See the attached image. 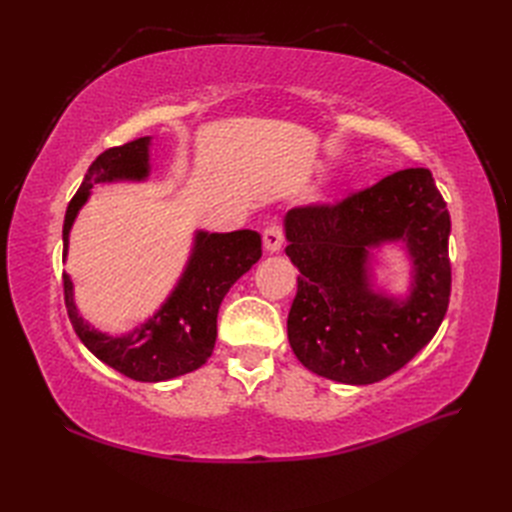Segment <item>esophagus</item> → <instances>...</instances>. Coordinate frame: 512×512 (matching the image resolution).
<instances>
[{
  "label": "esophagus",
  "mask_w": 512,
  "mask_h": 512,
  "mask_svg": "<svg viewBox=\"0 0 512 512\" xmlns=\"http://www.w3.org/2000/svg\"><path fill=\"white\" fill-rule=\"evenodd\" d=\"M262 243H265V250L267 252H280L282 245H284V230L280 224H271L262 232Z\"/></svg>",
  "instance_id": "esophagus-1"
}]
</instances>
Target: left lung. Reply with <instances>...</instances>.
I'll return each mask as SVG.
<instances>
[{
    "label": "left lung",
    "instance_id": "8db88e82",
    "mask_svg": "<svg viewBox=\"0 0 512 512\" xmlns=\"http://www.w3.org/2000/svg\"><path fill=\"white\" fill-rule=\"evenodd\" d=\"M451 215L427 168H406L335 203L286 215V256L299 269L288 342L314 374L374 384L436 335L451 299ZM404 238L415 260L408 302L371 293L366 250Z\"/></svg>",
    "mask_w": 512,
    "mask_h": 512
}]
</instances>
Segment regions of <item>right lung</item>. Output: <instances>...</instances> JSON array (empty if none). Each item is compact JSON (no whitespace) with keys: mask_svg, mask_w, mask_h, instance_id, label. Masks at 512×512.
Wrapping results in <instances>:
<instances>
[{"mask_svg":"<svg viewBox=\"0 0 512 512\" xmlns=\"http://www.w3.org/2000/svg\"><path fill=\"white\" fill-rule=\"evenodd\" d=\"M149 175V136L102 151L66 209L64 256L76 213L96 183L117 179H145ZM260 235L254 230L198 232L194 254L175 292L160 312L128 335L108 337L91 329L76 312L72 282L64 275L68 318L81 342L102 363L138 382H162L203 365L218 337V309L230 286L260 260Z\"/></svg>","mask_w":512,"mask_h":512,"instance_id":"1","label":"right lung"}]
</instances>
